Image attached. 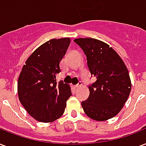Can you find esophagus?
<instances>
[{
    "label": "esophagus",
    "instance_id": "esophagus-1",
    "mask_svg": "<svg viewBox=\"0 0 146 146\" xmlns=\"http://www.w3.org/2000/svg\"><path fill=\"white\" fill-rule=\"evenodd\" d=\"M81 85H82V83H81V81H79L78 83L76 85L74 86V87H75V88H80Z\"/></svg>",
    "mask_w": 146,
    "mask_h": 146
}]
</instances>
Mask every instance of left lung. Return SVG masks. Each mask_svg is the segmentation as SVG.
<instances>
[{"label": "left lung", "instance_id": "8db88e82", "mask_svg": "<svg viewBox=\"0 0 146 146\" xmlns=\"http://www.w3.org/2000/svg\"><path fill=\"white\" fill-rule=\"evenodd\" d=\"M74 42L83 50L91 75L97 80L89 85L88 98L81 105L86 115L104 121L118 113L127 100L131 81L126 65L107 44L92 38H79Z\"/></svg>", "mask_w": 146, "mask_h": 146}]
</instances>
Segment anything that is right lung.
Masks as SVG:
<instances>
[{"label":"right lung","instance_id":"right-lung-1","mask_svg":"<svg viewBox=\"0 0 146 146\" xmlns=\"http://www.w3.org/2000/svg\"><path fill=\"white\" fill-rule=\"evenodd\" d=\"M69 38L53 39L42 44L28 58L18 78L19 100L34 119L55 121L65 111L72 96L68 84L56 81L60 62L70 44Z\"/></svg>","mask_w":146,"mask_h":146}]
</instances>
